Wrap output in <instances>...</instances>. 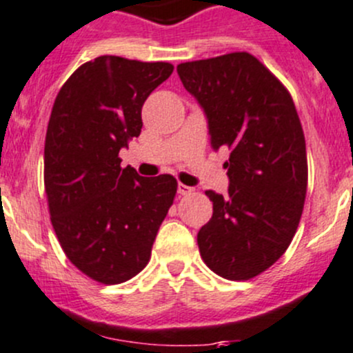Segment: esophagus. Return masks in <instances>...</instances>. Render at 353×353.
Instances as JSON below:
<instances>
[{"instance_id": "esophagus-1", "label": "esophagus", "mask_w": 353, "mask_h": 353, "mask_svg": "<svg viewBox=\"0 0 353 353\" xmlns=\"http://www.w3.org/2000/svg\"><path fill=\"white\" fill-rule=\"evenodd\" d=\"M177 191H179V194H183V196H186V194H193V193H194L193 188L186 186V184H181V183H179V186H177Z\"/></svg>"}]
</instances>
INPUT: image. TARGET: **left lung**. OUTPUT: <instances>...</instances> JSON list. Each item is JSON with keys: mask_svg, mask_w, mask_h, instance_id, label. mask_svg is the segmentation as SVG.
<instances>
[{"mask_svg": "<svg viewBox=\"0 0 353 353\" xmlns=\"http://www.w3.org/2000/svg\"><path fill=\"white\" fill-rule=\"evenodd\" d=\"M184 88L208 117L212 148H229V194L206 191L213 215L198 248L212 272L251 280L297 232L307 191L301 119L282 81L249 52L177 65Z\"/></svg>", "mask_w": 353, "mask_h": 353, "instance_id": "8db88e82", "label": "left lung"}]
</instances>
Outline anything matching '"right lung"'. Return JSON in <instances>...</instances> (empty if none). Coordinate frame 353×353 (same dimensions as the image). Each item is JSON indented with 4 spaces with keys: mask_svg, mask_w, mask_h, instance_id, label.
I'll use <instances>...</instances> for the list:
<instances>
[{
    "mask_svg": "<svg viewBox=\"0 0 353 353\" xmlns=\"http://www.w3.org/2000/svg\"><path fill=\"white\" fill-rule=\"evenodd\" d=\"M170 63L99 56L65 81L44 145L51 223L71 263L95 282L116 285L150 261L177 181L121 167L119 150L141 133V108L172 73Z\"/></svg>",
    "mask_w": 353,
    "mask_h": 353,
    "instance_id": "right-lung-1",
    "label": "right lung"
}]
</instances>
